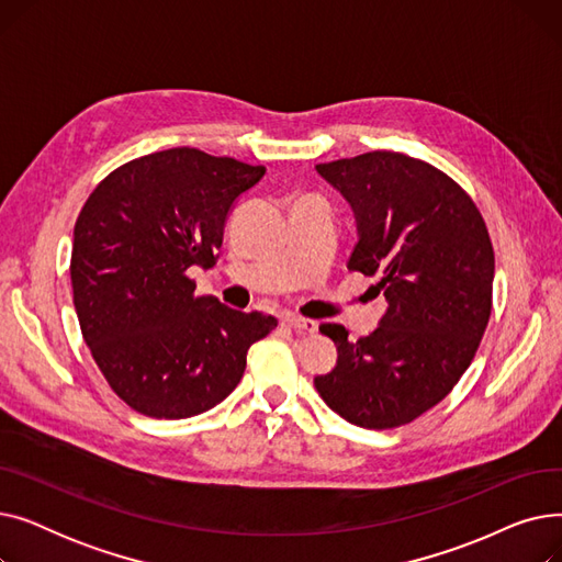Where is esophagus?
<instances>
[{
	"label": "esophagus",
	"mask_w": 562,
	"mask_h": 562,
	"mask_svg": "<svg viewBox=\"0 0 562 562\" xmlns=\"http://www.w3.org/2000/svg\"><path fill=\"white\" fill-rule=\"evenodd\" d=\"M282 323H284V326L296 330V333H314V330H316V321L303 318V316H299V314H286V316L282 318Z\"/></svg>",
	"instance_id": "1"
}]
</instances>
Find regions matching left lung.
I'll use <instances>...</instances> for the list:
<instances>
[{
  "instance_id": "1",
  "label": "left lung",
  "mask_w": 562,
  "mask_h": 562,
  "mask_svg": "<svg viewBox=\"0 0 562 562\" xmlns=\"http://www.w3.org/2000/svg\"><path fill=\"white\" fill-rule=\"evenodd\" d=\"M316 172L356 214L348 269L378 280L371 291L387 312L358 341L339 323L318 326L337 346V364L314 387L350 424L405 426L456 387L487 328L494 250L485 221L449 175L401 153L318 164Z\"/></svg>"
}]
</instances>
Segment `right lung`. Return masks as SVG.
Wrapping results in <instances>:
<instances>
[{"instance_id": "right-lung-1", "label": "right lung", "mask_w": 562, "mask_h": 562, "mask_svg": "<svg viewBox=\"0 0 562 562\" xmlns=\"http://www.w3.org/2000/svg\"><path fill=\"white\" fill-rule=\"evenodd\" d=\"M266 168L195 147L138 157L88 195L75 223L70 278L83 341L111 390L153 419L212 409L239 385L248 348L278 318L195 296L225 221Z\"/></svg>"}]
</instances>
